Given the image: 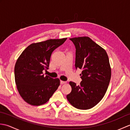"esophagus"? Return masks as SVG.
I'll list each match as a JSON object with an SVG mask.
<instances>
[{
  "label": "esophagus",
  "mask_w": 130,
  "mask_h": 130,
  "mask_svg": "<svg viewBox=\"0 0 130 130\" xmlns=\"http://www.w3.org/2000/svg\"><path fill=\"white\" fill-rule=\"evenodd\" d=\"M60 83L61 84H66V83H67V82H65V81H62V80H61V82H60Z\"/></svg>",
  "instance_id": "1"
}]
</instances>
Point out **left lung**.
Wrapping results in <instances>:
<instances>
[{"label":"left lung","instance_id":"1","mask_svg":"<svg viewBox=\"0 0 130 130\" xmlns=\"http://www.w3.org/2000/svg\"><path fill=\"white\" fill-rule=\"evenodd\" d=\"M76 48V69H82L79 85L70 82L69 102L79 109L96 106L106 94L111 78V68L106 50L87 36L69 38Z\"/></svg>","mask_w":130,"mask_h":130}]
</instances>
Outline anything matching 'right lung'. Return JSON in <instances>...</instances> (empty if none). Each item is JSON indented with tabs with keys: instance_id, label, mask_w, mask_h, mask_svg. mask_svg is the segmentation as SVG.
<instances>
[{
	"instance_id": "right-lung-1",
	"label": "right lung",
	"mask_w": 130,
	"mask_h": 130,
	"mask_svg": "<svg viewBox=\"0 0 130 130\" xmlns=\"http://www.w3.org/2000/svg\"><path fill=\"white\" fill-rule=\"evenodd\" d=\"M67 38L49 39L33 43L24 50L15 62V82L19 94L32 106L47 102L60 84L59 78L44 76L48 69L51 55Z\"/></svg>"
}]
</instances>
